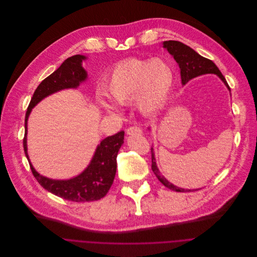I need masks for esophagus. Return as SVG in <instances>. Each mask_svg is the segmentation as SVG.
<instances>
[{
	"label": "esophagus",
	"instance_id": "esophagus-1",
	"mask_svg": "<svg viewBox=\"0 0 257 257\" xmlns=\"http://www.w3.org/2000/svg\"><path fill=\"white\" fill-rule=\"evenodd\" d=\"M126 134H127V135H135V134H137V135H142L143 132H142V128H141V127H139V126H137V125H134V126H131V127H128V128L126 130Z\"/></svg>",
	"mask_w": 257,
	"mask_h": 257
}]
</instances>
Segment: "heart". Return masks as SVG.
Returning <instances> with one entry per match:
<instances>
[{
    "instance_id": "heart-1",
    "label": "heart",
    "mask_w": 257,
    "mask_h": 257,
    "mask_svg": "<svg viewBox=\"0 0 257 257\" xmlns=\"http://www.w3.org/2000/svg\"><path fill=\"white\" fill-rule=\"evenodd\" d=\"M173 81V69L166 61L130 59L114 67L105 90L118 103L125 104L136 99L142 112L153 113L165 103ZM98 98L102 108L106 111L117 110L116 104L101 93Z\"/></svg>"
}]
</instances>
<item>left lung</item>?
Listing matches in <instances>:
<instances>
[{
  "mask_svg": "<svg viewBox=\"0 0 257 257\" xmlns=\"http://www.w3.org/2000/svg\"><path fill=\"white\" fill-rule=\"evenodd\" d=\"M163 47L168 50V53L174 58L176 63L179 66L180 69V76H181V83L182 85H185L188 81L191 79L201 76V75H206V74H216L227 86V88L230 90V87L225 79V77L222 75L218 67L209 59H206L198 55L195 50H193L191 47L188 45L176 41V40H168L163 42ZM151 153H152V170L157 176V178L160 180V182L168 187L171 190L177 191V192H187V191H194L197 189H184L180 188L178 186H175L171 182H169L159 171L157 164H156V159H155V154H154L153 148H151Z\"/></svg>",
  "mask_w": 257,
  "mask_h": 257,
  "instance_id": "8db88e82",
  "label": "left lung"
}]
</instances>
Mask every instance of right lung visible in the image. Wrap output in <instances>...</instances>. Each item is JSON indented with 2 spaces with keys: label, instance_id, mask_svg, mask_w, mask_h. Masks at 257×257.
Returning <instances> with one entry per match:
<instances>
[{
  "label": "right lung",
  "instance_id": "obj_1",
  "mask_svg": "<svg viewBox=\"0 0 257 257\" xmlns=\"http://www.w3.org/2000/svg\"><path fill=\"white\" fill-rule=\"evenodd\" d=\"M86 57L81 55L67 59L61 67L45 78L36 88L25 115V136L23 147L33 176L47 191L64 199L85 202L104 197L110 189L116 173V157L123 144L124 132L102 140L97 146L88 167L78 176L68 180H55L40 175L32 166L27 153V120L32 108L43 98L58 91L77 88L87 79V72L82 67Z\"/></svg>",
  "mask_w": 257,
  "mask_h": 257
}]
</instances>
